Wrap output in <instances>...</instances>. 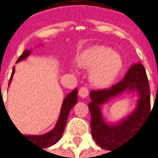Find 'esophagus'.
<instances>
[{
  "label": "esophagus",
  "mask_w": 158,
  "mask_h": 158,
  "mask_svg": "<svg viewBox=\"0 0 158 158\" xmlns=\"http://www.w3.org/2000/svg\"><path fill=\"white\" fill-rule=\"evenodd\" d=\"M79 94L80 97L85 98L86 96L89 94V90H88L87 87H85V86H82V87H80V89H79Z\"/></svg>",
  "instance_id": "34e87169"
}]
</instances>
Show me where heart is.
<instances>
[{
    "label": "heart",
    "instance_id": "1",
    "mask_svg": "<svg viewBox=\"0 0 158 158\" xmlns=\"http://www.w3.org/2000/svg\"><path fill=\"white\" fill-rule=\"evenodd\" d=\"M79 64L92 69L91 81L97 86H106L116 77L123 66L121 56L111 48L102 45L93 46L81 53Z\"/></svg>",
    "mask_w": 158,
    "mask_h": 158
}]
</instances>
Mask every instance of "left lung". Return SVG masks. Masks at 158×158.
Returning <instances> with one entry per match:
<instances>
[{
    "label": "left lung",
    "mask_w": 158,
    "mask_h": 158,
    "mask_svg": "<svg viewBox=\"0 0 158 158\" xmlns=\"http://www.w3.org/2000/svg\"><path fill=\"white\" fill-rule=\"evenodd\" d=\"M125 89L139 92V106L129 117L117 125H108L102 119L99 106L113 96ZM92 101L88 104L91 113L92 135L100 147L111 150L125 143L137 133L150 113V91L146 71L142 64L132 65L122 81L108 89L91 91Z\"/></svg>",
    "instance_id": "8db88e82"
}]
</instances>
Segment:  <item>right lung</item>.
Masks as SVG:
<instances>
[{
    "mask_svg": "<svg viewBox=\"0 0 158 158\" xmlns=\"http://www.w3.org/2000/svg\"><path fill=\"white\" fill-rule=\"evenodd\" d=\"M30 51L25 50L24 52H23V54L20 56L19 58L17 59L16 62L23 60L24 58H26L30 55ZM14 73L15 66L13 68V71H12V74H11L8 85L10 84V82H11V79H12ZM77 93H78V89L76 88L64 98V100L63 101L62 108H61V112H60V115H59V118H58V121H57L55 128H53L52 131H50L49 133L44 134V135H23L25 136L27 138V140L30 141L31 143L36 144V145H39L43 148H47V147H50V146L56 143L62 136L63 132L64 130L65 124H66V122H67L69 113L71 111V109L73 107L74 105L78 102ZM4 106H5V105H4Z\"/></svg>",
    "mask_w": 158,
    "mask_h": 158,
    "instance_id": "add662e5",
    "label": "right lung"
}]
</instances>
